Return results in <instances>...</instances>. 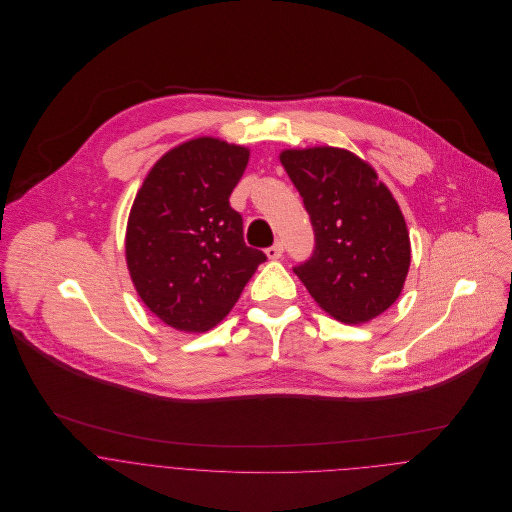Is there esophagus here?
Here are the masks:
<instances>
[{"mask_svg":"<svg viewBox=\"0 0 512 512\" xmlns=\"http://www.w3.org/2000/svg\"><path fill=\"white\" fill-rule=\"evenodd\" d=\"M266 254H268V258H270V260H278V258H282V254H284V244H282V242H276L274 246H270V248L266 250Z\"/></svg>","mask_w":512,"mask_h":512,"instance_id":"34e87169","label":"esophagus"}]
</instances>
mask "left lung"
Returning <instances> with one entry per match:
<instances>
[{
    "label": "left lung",
    "mask_w": 512,
    "mask_h": 512,
    "mask_svg": "<svg viewBox=\"0 0 512 512\" xmlns=\"http://www.w3.org/2000/svg\"><path fill=\"white\" fill-rule=\"evenodd\" d=\"M280 161L315 234L311 256L293 266L297 278L345 323H365L386 311L410 268V236L392 193L345 149H288Z\"/></svg>",
    "instance_id": "left-lung-1"
}]
</instances>
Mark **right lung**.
<instances>
[{"instance_id":"right-lung-1","label":"right lung","mask_w":512,"mask_h":512,"mask_svg":"<svg viewBox=\"0 0 512 512\" xmlns=\"http://www.w3.org/2000/svg\"><path fill=\"white\" fill-rule=\"evenodd\" d=\"M248 155L215 138L185 142L151 167L136 195L126 260L140 297L169 327H215L266 262L246 246L242 215L228 201Z\"/></svg>"}]
</instances>
